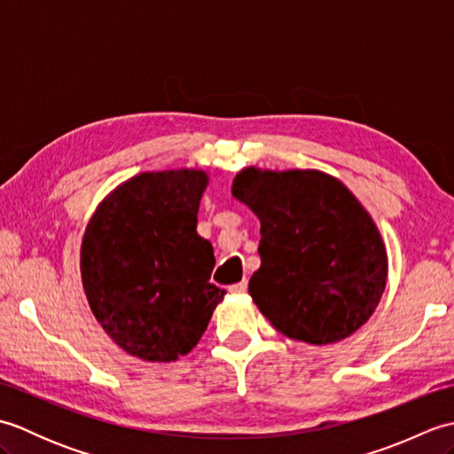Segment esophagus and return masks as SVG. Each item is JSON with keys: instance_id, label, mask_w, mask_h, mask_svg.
Here are the masks:
<instances>
[{"instance_id": "1", "label": "esophagus", "mask_w": 454, "mask_h": 454, "mask_svg": "<svg viewBox=\"0 0 454 454\" xmlns=\"http://www.w3.org/2000/svg\"><path fill=\"white\" fill-rule=\"evenodd\" d=\"M247 291V281H242V283H236V285H232L230 286V293H234V294H244Z\"/></svg>"}]
</instances>
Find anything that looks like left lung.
Wrapping results in <instances>:
<instances>
[{"mask_svg":"<svg viewBox=\"0 0 454 454\" xmlns=\"http://www.w3.org/2000/svg\"><path fill=\"white\" fill-rule=\"evenodd\" d=\"M232 195L262 222V267L247 288L275 330L327 345L369 320L387 286V247L340 179L317 169L246 168Z\"/></svg>","mask_w":454,"mask_h":454,"instance_id":"8db88e82","label":"left lung"}]
</instances>
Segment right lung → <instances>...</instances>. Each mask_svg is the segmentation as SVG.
Here are the masks:
<instances>
[{
    "label": "right lung",
    "mask_w": 454,
    "mask_h": 454,
    "mask_svg": "<svg viewBox=\"0 0 454 454\" xmlns=\"http://www.w3.org/2000/svg\"><path fill=\"white\" fill-rule=\"evenodd\" d=\"M207 183L200 169L140 173L114 189L85 228L80 269L91 312L142 361L187 355L226 294L210 283L215 252L197 234Z\"/></svg>",
    "instance_id": "add662e5"
}]
</instances>
